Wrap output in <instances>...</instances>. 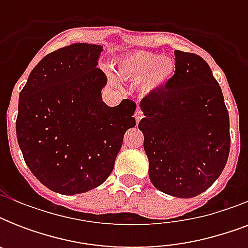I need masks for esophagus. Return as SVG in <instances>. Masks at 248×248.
I'll list each match as a JSON object with an SVG mask.
<instances>
[{
	"label": "esophagus",
	"mask_w": 248,
	"mask_h": 248,
	"mask_svg": "<svg viewBox=\"0 0 248 248\" xmlns=\"http://www.w3.org/2000/svg\"><path fill=\"white\" fill-rule=\"evenodd\" d=\"M143 110H141V109L140 108H138L136 109V112H135V120H136V122H138V124H139V121L141 120V118H143Z\"/></svg>",
	"instance_id": "34e87169"
}]
</instances>
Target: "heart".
Listing matches in <instances>:
<instances>
[{"instance_id": "1", "label": "heart", "mask_w": 248, "mask_h": 248, "mask_svg": "<svg viewBox=\"0 0 248 248\" xmlns=\"http://www.w3.org/2000/svg\"><path fill=\"white\" fill-rule=\"evenodd\" d=\"M117 71L124 78L141 82V93H151L165 85L173 73L172 62L161 58L157 54L145 51H134L124 55L118 62Z\"/></svg>"}]
</instances>
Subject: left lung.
<instances>
[{"instance_id": "left-lung-1", "label": "left lung", "mask_w": 248, "mask_h": 248, "mask_svg": "<svg viewBox=\"0 0 248 248\" xmlns=\"http://www.w3.org/2000/svg\"><path fill=\"white\" fill-rule=\"evenodd\" d=\"M152 184L179 198L211 186L231 149L229 113L211 68L200 55L175 51V73L140 101Z\"/></svg>"}]
</instances>
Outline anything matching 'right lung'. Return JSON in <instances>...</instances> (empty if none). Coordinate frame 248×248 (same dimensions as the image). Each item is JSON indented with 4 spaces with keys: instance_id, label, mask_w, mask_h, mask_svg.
Returning <instances> with one entry per match:
<instances>
[{
    "instance_id": "right-lung-1",
    "label": "right lung",
    "mask_w": 248,
    "mask_h": 248,
    "mask_svg": "<svg viewBox=\"0 0 248 248\" xmlns=\"http://www.w3.org/2000/svg\"><path fill=\"white\" fill-rule=\"evenodd\" d=\"M100 45L73 44L46 55L19 95L17 143L38 180L60 194L89 192L112 173L136 104L101 100Z\"/></svg>"
}]
</instances>
